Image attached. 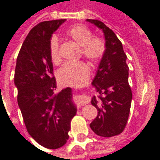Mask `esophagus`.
Returning <instances> with one entry per match:
<instances>
[{"instance_id":"esophagus-1","label":"esophagus","mask_w":160,"mask_h":160,"mask_svg":"<svg viewBox=\"0 0 160 160\" xmlns=\"http://www.w3.org/2000/svg\"><path fill=\"white\" fill-rule=\"evenodd\" d=\"M80 104H82V105H85V104H87V96L86 95H80Z\"/></svg>"}]
</instances>
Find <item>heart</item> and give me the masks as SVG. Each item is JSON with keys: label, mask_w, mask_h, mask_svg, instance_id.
I'll use <instances>...</instances> for the list:
<instances>
[{"label": "heart", "mask_w": 160, "mask_h": 160, "mask_svg": "<svg viewBox=\"0 0 160 160\" xmlns=\"http://www.w3.org/2000/svg\"><path fill=\"white\" fill-rule=\"evenodd\" d=\"M66 35L81 47V53L92 62L100 61L105 52L104 40L92 37L89 28L82 25H76L65 32ZM49 54L54 63L59 62V42L56 36L51 37L49 42ZM90 76V68L84 62H65L57 72V78L64 86L78 87L87 82Z\"/></svg>", "instance_id": "obj_1"}]
</instances>
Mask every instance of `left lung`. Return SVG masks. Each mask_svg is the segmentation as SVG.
Masks as SVG:
<instances>
[{"instance_id": "left-lung-1", "label": "left lung", "mask_w": 160, "mask_h": 160, "mask_svg": "<svg viewBox=\"0 0 160 160\" xmlns=\"http://www.w3.org/2000/svg\"><path fill=\"white\" fill-rule=\"evenodd\" d=\"M103 31L105 52L101 59L92 86L100 94L91 101L98 116L90 124L92 130L102 137L120 134L127 125L132 101L128 84V66L122 44L114 32L98 19H87Z\"/></svg>"}]
</instances>
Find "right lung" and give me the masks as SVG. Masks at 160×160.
I'll return each mask as SVG.
<instances>
[{
	"instance_id": "right-lung-1",
	"label": "right lung",
	"mask_w": 160,
	"mask_h": 160,
	"mask_svg": "<svg viewBox=\"0 0 160 160\" xmlns=\"http://www.w3.org/2000/svg\"><path fill=\"white\" fill-rule=\"evenodd\" d=\"M65 20L43 21L30 31L17 57L14 73L18 104L26 129L38 144L49 149L66 144L71 120L77 111L71 88L56 92L49 54L53 32Z\"/></svg>"
}]
</instances>
